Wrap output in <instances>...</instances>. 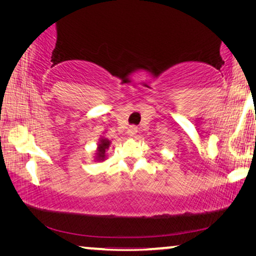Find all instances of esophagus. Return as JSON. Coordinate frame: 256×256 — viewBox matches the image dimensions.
<instances>
[{
	"mask_svg": "<svg viewBox=\"0 0 256 256\" xmlns=\"http://www.w3.org/2000/svg\"><path fill=\"white\" fill-rule=\"evenodd\" d=\"M127 132H128V135L130 136V138H134V136L138 134V127H135V126H130Z\"/></svg>",
	"mask_w": 256,
	"mask_h": 256,
	"instance_id": "esophagus-1",
	"label": "esophagus"
}]
</instances>
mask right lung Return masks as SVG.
Masks as SVG:
<instances>
[{
    "label": "right lung",
    "mask_w": 256,
    "mask_h": 256,
    "mask_svg": "<svg viewBox=\"0 0 256 256\" xmlns=\"http://www.w3.org/2000/svg\"><path fill=\"white\" fill-rule=\"evenodd\" d=\"M108 146H110V141H107V140H102L99 143V146H98V156L100 157V158H104V152H106V149H108Z\"/></svg>",
    "instance_id": "add662e5"
}]
</instances>
